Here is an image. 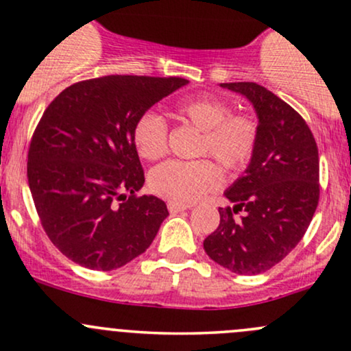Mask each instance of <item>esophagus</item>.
Segmentation results:
<instances>
[{
    "label": "esophagus",
    "mask_w": 351,
    "mask_h": 351,
    "mask_svg": "<svg viewBox=\"0 0 351 351\" xmlns=\"http://www.w3.org/2000/svg\"><path fill=\"white\" fill-rule=\"evenodd\" d=\"M188 208H190V205H182V203H175V202L168 203L169 213H180V211L188 210Z\"/></svg>",
    "instance_id": "esophagus-1"
}]
</instances>
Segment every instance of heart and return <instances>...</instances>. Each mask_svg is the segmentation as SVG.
Returning <instances> with one entry per match:
<instances>
[{"mask_svg":"<svg viewBox=\"0 0 351 351\" xmlns=\"http://www.w3.org/2000/svg\"><path fill=\"white\" fill-rule=\"evenodd\" d=\"M183 121L203 132L199 155H211L230 171H240L256 152L258 125L245 114H232L226 101L211 95L186 99L176 108ZM133 143L145 160H158L168 149V125L156 111H146L136 119ZM221 182V173L211 160H169L149 173V190L169 202L191 205Z\"/></svg>","mask_w":351,"mask_h":351,"instance_id":"obj_1","label":"heart"}]
</instances>
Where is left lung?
I'll use <instances>...</instances> for the list:
<instances>
[{
	"instance_id": "left-lung-1",
	"label": "left lung",
	"mask_w": 351,
	"mask_h": 351,
	"mask_svg": "<svg viewBox=\"0 0 351 351\" xmlns=\"http://www.w3.org/2000/svg\"><path fill=\"white\" fill-rule=\"evenodd\" d=\"M256 111V152L218 208L219 225L203 241L206 255L238 275H258L283 260L305 234L319 198V160L305 119L256 83H221ZM244 215L240 219L236 215Z\"/></svg>"
}]
</instances>
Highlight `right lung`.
Returning a JSON list of instances; mask_svg holds the SVG:
<instances>
[{
    "label": "right lung",
    "instance_id": "1",
    "mask_svg": "<svg viewBox=\"0 0 351 351\" xmlns=\"http://www.w3.org/2000/svg\"><path fill=\"white\" fill-rule=\"evenodd\" d=\"M184 78L110 75L68 86L49 103L28 152V183L51 243L84 268L111 271L146 252L168 208L145 183L136 119Z\"/></svg>",
    "mask_w": 351,
    "mask_h": 351
}]
</instances>
